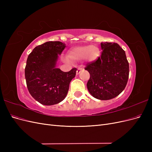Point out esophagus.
Instances as JSON below:
<instances>
[{
	"label": "esophagus",
	"mask_w": 152,
	"mask_h": 152,
	"mask_svg": "<svg viewBox=\"0 0 152 152\" xmlns=\"http://www.w3.org/2000/svg\"><path fill=\"white\" fill-rule=\"evenodd\" d=\"M83 70V68H80V67H79V68H78V69H77V74L78 75V74H79V73Z\"/></svg>",
	"instance_id": "esophagus-1"
}]
</instances>
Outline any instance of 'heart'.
<instances>
[{
	"label": "heart",
	"mask_w": 152,
	"mask_h": 152,
	"mask_svg": "<svg viewBox=\"0 0 152 152\" xmlns=\"http://www.w3.org/2000/svg\"><path fill=\"white\" fill-rule=\"evenodd\" d=\"M99 49L96 45H86L72 48L69 50L68 57L72 60L80 61L84 59L86 61H93L99 56ZM66 61L70 62L68 58H65Z\"/></svg>",
	"instance_id": "b5f03b06"
}]
</instances>
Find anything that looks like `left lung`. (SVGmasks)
Listing matches in <instances>:
<instances>
[{"label":"left lung","instance_id":"1","mask_svg":"<svg viewBox=\"0 0 152 152\" xmlns=\"http://www.w3.org/2000/svg\"><path fill=\"white\" fill-rule=\"evenodd\" d=\"M102 55L88 63L85 70L90 73L87 87L96 99L108 100L115 98L127 85L129 66L126 53L117 43L102 42Z\"/></svg>","mask_w":152,"mask_h":152}]
</instances>
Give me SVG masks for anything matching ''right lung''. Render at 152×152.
<instances>
[{
    "label": "right lung",
    "mask_w": 152,
    "mask_h": 152,
    "mask_svg": "<svg viewBox=\"0 0 152 152\" xmlns=\"http://www.w3.org/2000/svg\"><path fill=\"white\" fill-rule=\"evenodd\" d=\"M65 44L49 41L35 47L28 55L25 69L27 88L35 100L44 105L58 104L65 98L77 68L64 72L56 68L59 54Z\"/></svg>",
    "instance_id": "1"
}]
</instances>
